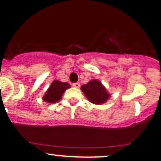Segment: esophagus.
I'll return each mask as SVG.
<instances>
[{
  "label": "esophagus",
  "mask_w": 161,
  "mask_h": 161,
  "mask_svg": "<svg viewBox=\"0 0 161 161\" xmlns=\"http://www.w3.org/2000/svg\"><path fill=\"white\" fill-rule=\"evenodd\" d=\"M72 86L75 87V88H79L80 87V84L79 83H75V84H72Z\"/></svg>",
  "instance_id": "1"
}]
</instances>
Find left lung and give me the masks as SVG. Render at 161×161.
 I'll use <instances>...</instances> for the list:
<instances>
[{
    "mask_svg": "<svg viewBox=\"0 0 161 161\" xmlns=\"http://www.w3.org/2000/svg\"><path fill=\"white\" fill-rule=\"evenodd\" d=\"M80 90L87 99L95 104H104L110 96L106 88L98 80H90L86 84L82 85Z\"/></svg>",
    "mask_w": 161,
    "mask_h": 161,
    "instance_id": "1",
    "label": "left lung"
}]
</instances>
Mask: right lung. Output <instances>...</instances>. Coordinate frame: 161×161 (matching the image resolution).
<instances>
[{"mask_svg": "<svg viewBox=\"0 0 161 161\" xmlns=\"http://www.w3.org/2000/svg\"><path fill=\"white\" fill-rule=\"evenodd\" d=\"M69 88H70V84L68 83H63L57 80H53L43 96L42 100L50 104L58 102L65 91Z\"/></svg>", "mask_w": 161, "mask_h": 161, "instance_id": "obj_1", "label": "right lung"}]
</instances>
